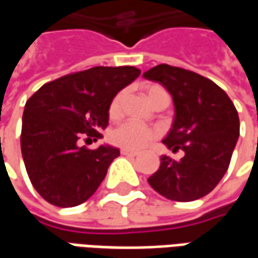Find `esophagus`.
Segmentation results:
<instances>
[{"mask_svg": "<svg viewBox=\"0 0 258 258\" xmlns=\"http://www.w3.org/2000/svg\"><path fill=\"white\" fill-rule=\"evenodd\" d=\"M121 155L124 156H137L138 155V152L137 151H130V149H121Z\"/></svg>", "mask_w": 258, "mask_h": 258, "instance_id": "34e87169", "label": "esophagus"}]
</instances>
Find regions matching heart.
Returning a JSON list of instances; mask_svg holds the SVG:
<instances>
[{
    "label": "heart",
    "mask_w": 258,
    "mask_h": 258,
    "mask_svg": "<svg viewBox=\"0 0 258 258\" xmlns=\"http://www.w3.org/2000/svg\"><path fill=\"white\" fill-rule=\"evenodd\" d=\"M159 92H164L162 87L159 85H151L146 88V98L148 101H151L153 96L159 94ZM121 101H123V94H118L114 96V99L110 103L109 107V114L110 117H117L120 113V106H121ZM156 137V131L151 128H146L144 125H140L137 123H125L120 125L117 128H114L110 134V141L112 144L117 146H121L124 149H141L146 146L151 142L153 138Z\"/></svg>",
    "instance_id": "heart-1"
}]
</instances>
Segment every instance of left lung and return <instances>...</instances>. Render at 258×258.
Listing matches in <instances>:
<instances>
[{
	"label": "left lung",
	"mask_w": 258,
	"mask_h": 258,
	"mask_svg": "<svg viewBox=\"0 0 258 258\" xmlns=\"http://www.w3.org/2000/svg\"><path fill=\"white\" fill-rule=\"evenodd\" d=\"M142 76L170 92L174 120L162 142L173 152L185 153L179 162L163 155L148 182L170 200L200 199L227 173L239 138L238 112L225 91L198 73L157 64Z\"/></svg>",
	"instance_id": "obj_1"
}]
</instances>
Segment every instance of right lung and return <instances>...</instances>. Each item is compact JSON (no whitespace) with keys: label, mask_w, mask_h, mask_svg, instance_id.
I'll return each instance as SVG.
<instances>
[{"label":"right lung","mask_w":258,"mask_h":258,"mask_svg":"<svg viewBox=\"0 0 258 258\" xmlns=\"http://www.w3.org/2000/svg\"><path fill=\"white\" fill-rule=\"evenodd\" d=\"M141 74L134 66H96L44 84L26 102L20 148L34 189L51 205L73 207L95 194L117 148L80 146L102 138L117 92Z\"/></svg>","instance_id":"obj_1"}]
</instances>
